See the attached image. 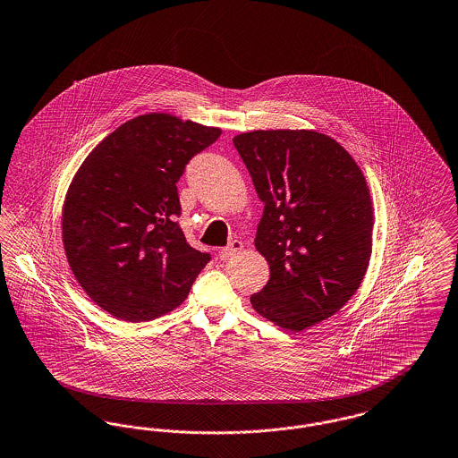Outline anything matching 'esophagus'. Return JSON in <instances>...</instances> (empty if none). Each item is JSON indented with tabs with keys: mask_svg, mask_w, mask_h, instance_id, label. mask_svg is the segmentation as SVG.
Wrapping results in <instances>:
<instances>
[{
	"mask_svg": "<svg viewBox=\"0 0 458 458\" xmlns=\"http://www.w3.org/2000/svg\"><path fill=\"white\" fill-rule=\"evenodd\" d=\"M243 243L241 241H232V242L228 243L226 247H223V249H219V252H217V256H219V259H228V258H232V256H235L239 250H242Z\"/></svg>",
	"mask_w": 458,
	"mask_h": 458,
	"instance_id": "esophagus-1",
	"label": "esophagus"
}]
</instances>
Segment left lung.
Instances as JSON below:
<instances>
[{"label":"left lung","mask_w":458,"mask_h":458,"mask_svg":"<svg viewBox=\"0 0 458 458\" xmlns=\"http://www.w3.org/2000/svg\"><path fill=\"white\" fill-rule=\"evenodd\" d=\"M233 145L265 202L256 249L268 284L252 308L301 332L337 313L358 291L372 254L374 213L365 176L330 136L250 131Z\"/></svg>","instance_id":"1"}]
</instances>
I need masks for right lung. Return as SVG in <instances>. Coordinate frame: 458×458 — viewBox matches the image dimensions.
<instances>
[{"label":"right lung","instance_id":"obj_1","mask_svg":"<svg viewBox=\"0 0 458 458\" xmlns=\"http://www.w3.org/2000/svg\"><path fill=\"white\" fill-rule=\"evenodd\" d=\"M219 128L145 114L102 140L76 173L62 213L67 261L84 293L126 322H148L189 296L211 254L176 217V183Z\"/></svg>","mask_w":458,"mask_h":458}]
</instances>
